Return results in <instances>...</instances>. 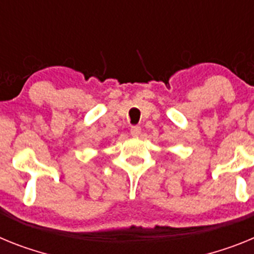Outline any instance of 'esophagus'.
Listing matches in <instances>:
<instances>
[{
    "label": "esophagus",
    "mask_w": 254,
    "mask_h": 254,
    "mask_svg": "<svg viewBox=\"0 0 254 254\" xmlns=\"http://www.w3.org/2000/svg\"><path fill=\"white\" fill-rule=\"evenodd\" d=\"M140 131H142L140 127H131V129H130V134L133 136H138L140 134Z\"/></svg>",
    "instance_id": "34e87169"
}]
</instances>
